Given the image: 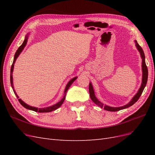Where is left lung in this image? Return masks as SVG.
I'll use <instances>...</instances> for the list:
<instances>
[{
    "label": "left lung",
    "instance_id": "8db88e82",
    "mask_svg": "<svg viewBox=\"0 0 155 155\" xmlns=\"http://www.w3.org/2000/svg\"><path fill=\"white\" fill-rule=\"evenodd\" d=\"M134 43H135V45H136V47H137V50H138V51L140 52V56H141V58L142 59V84H141V86H140L139 90L138 91L137 93L134 96V97L131 99V100L127 104H126L124 106H121V107H110V106H108L107 105H105L101 103V101H100L98 100L96 96H95V93H94V88L93 86L92 85V83L90 82L89 83V94H90V96L91 100H92V101L94 103H95V104L97 105L100 107L101 108H104V109L105 110H108V111H111V112H115V111H118L120 110H122L124 109H126V108H128L130 106H132L133 104H134L136 102H137L139 97L141 96L142 93L143 91V89L145 88V87L146 86V84H147V78H148V70H147V67L146 66V64H145V54L143 51L142 50V48H141V46H140L137 41H134Z\"/></svg>",
    "mask_w": 155,
    "mask_h": 155
}]
</instances>
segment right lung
Listing matches in <instances>:
<instances>
[{"instance_id":"add662e5","label":"right lung","mask_w":155,"mask_h":155,"mask_svg":"<svg viewBox=\"0 0 155 155\" xmlns=\"http://www.w3.org/2000/svg\"><path fill=\"white\" fill-rule=\"evenodd\" d=\"M29 34H28L26 37H25V39L24 40V42H23L22 44L19 46V48H18V50L16 51V52L15 54V55H14V59H13V63H12V67H11V71H10V83H11V85H12V87L13 88V91L14 92V93H15V96H17V97L19 98V97H18V96L17 94V93L15 91V89H14V87H13V69H14V64H15V63L16 61V60L17 59V58L19 56V55L21 54V53L23 49L25 48V47L26 46V44H27V42H28V37H29ZM78 78V77H74L72 79H70V80L68 82V83L66 85V87H65V89H64V96L63 97V98L59 102H58L57 104H55V105H51V106H50V107H45V108H37V107H32V106H30L29 105L26 104V103H25L24 101H23L21 99H18V101L20 102V104L24 107L25 108H26V109H29V110H34L35 112H51L53 110H55L57 109H58V108L59 107H61V105L63 104V103L64 102V99H65V96H66V94H67V91L68 90V88H70V87L71 86L72 84L74 83V81L76 80V79Z\"/></svg>"}]
</instances>
